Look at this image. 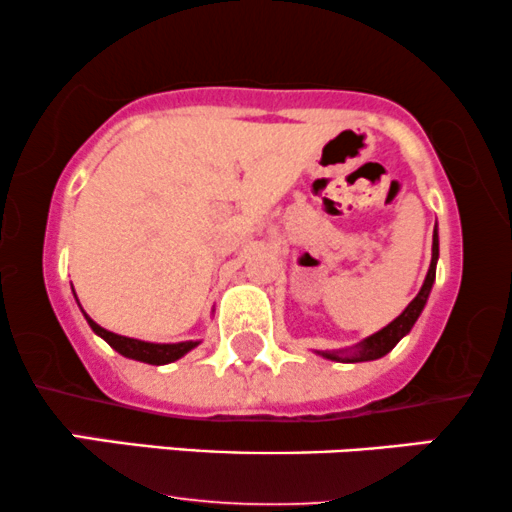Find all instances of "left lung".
Instances as JSON below:
<instances>
[{
  "label": "left lung",
  "mask_w": 512,
  "mask_h": 512,
  "mask_svg": "<svg viewBox=\"0 0 512 512\" xmlns=\"http://www.w3.org/2000/svg\"><path fill=\"white\" fill-rule=\"evenodd\" d=\"M436 262H438V231L433 233V255H431V267H428V274L424 279V286L421 291L416 293V298L411 301L407 308L402 310V315L395 317L390 325L383 327L380 332L370 334V337L363 339L361 344H356L354 349H346V351H317L320 356L330 358V361H344V363H361V361H375V358H383L385 354H390L395 349L399 339L404 334H409L414 322L419 320L421 310L428 301V293L433 289V281H436Z\"/></svg>",
  "instance_id": "obj_1"
}]
</instances>
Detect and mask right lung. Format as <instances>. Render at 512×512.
I'll return each instance as SVG.
<instances>
[{
  "label": "right lung",
  "instance_id": "obj_1",
  "mask_svg": "<svg viewBox=\"0 0 512 512\" xmlns=\"http://www.w3.org/2000/svg\"><path fill=\"white\" fill-rule=\"evenodd\" d=\"M86 320H88V325H91V330L96 332L98 337H103L110 346H113L117 354L134 358V361L151 363V366H166V363L178 361V358H182L187 351H192L199 344V342H178V344L142 342V339H129V337H122V334L108 332L105 327L96 325V322H93L88 315H86Z\"/></svg>",
  "mask_w": 512,
  "mask_h": 512
}]
</instances>
